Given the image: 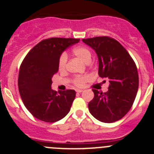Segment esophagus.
<instances>
[{
	"mask_svg": "<svg viewBox=\"0 0 154 154\" xmlns=\"http://www.w3.org/2000/svg\"><path fill=\"white\" fill-rule=\"evenodd\" d=\"M82 91H83V90H82V89H77V90H76V92H77V93H81Z\"/></svg>",
	"mask_w": 154,
	"mask_h": 154,
	"instance_id": "obj_1",
	"label": "esophagus"
}]
</instances>
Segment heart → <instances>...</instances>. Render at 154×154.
Here are the masks:
<instances>
[{"label": "heart", "mask_w": 154, "mask_h": 154, "mask_svg": "<svg viewBox=\"0 0 154 154\" xmlns=\"http://www.w3.org/2000/svg\"><path fill=\"white\" fill-rule=\"evenodd\" d=\"M72 52L74 55L77 56L79 59H80L82 61L84 62L86 64H88L91 62V53L88 48L85 47V46H77V47H75L72 50ZM67 60V55L66 54H62L58 63V68L60 71H63L66 70ZM88 79H89V77L87 75L77 76V77L73 78V83L77 86H83L85 83L88 81Z\"/></svg>", "instance_id": "heart-1"}]
</instances>
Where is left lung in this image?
<instances>
[{
    "instance_id": "left-lung-1",
    "label": "left lung",
    "mask_w": 154,
    "mask_h": 154,
    "mask_svg": "<svg viewBox=\"0 0 154 154\" xmlns=\"http://www.w3.org/2000/svg\"><path fill=\"white\" fill-rule=\"evenodd\" d=\"M82 41L95 51L99 76L109 82L106 92L92 89L94 98L88 105L90 113L101 122H117L128 112L137 94L139 75L136 64L127 50L114 38L99 36Z\"/></svg>"
}]
</instances>
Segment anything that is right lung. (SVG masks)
<instances>
[{
    "instance_id": "right-lung-1",
    "label": "right lung",
    "mask_w": 154,
    "mask_h": 154,
    "mask_svg": "<svg viewBox=\"0 0 154 154\" xmlns=\"http://www.w3.org/2000/svg\"><path fill=\"white\" fill-rule=\"evenodd\" d=\"M79 41L71 38L42 40L23 60L18 75V90L24 106L38 120L52 123L69 112L76 91H54L51 88V79L58 71L62 53Z\"/></svg>"
}]
</instances>
